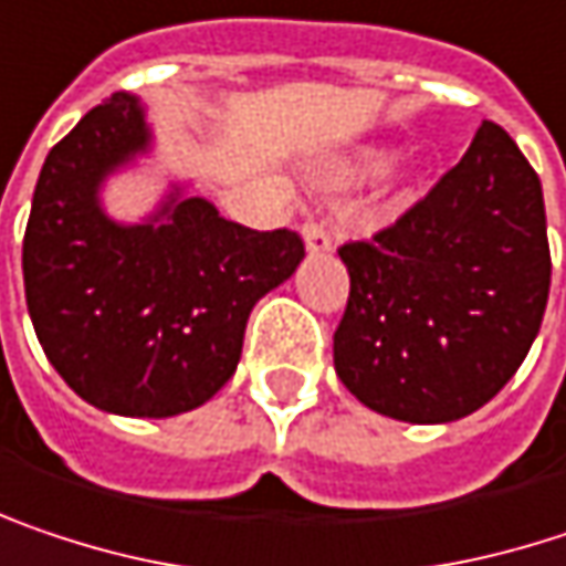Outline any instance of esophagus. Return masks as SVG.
<instances>
[{
	"instance_id": "esophagus-1",
	"label": "esophagus",
	"mask_w": 566,
	"mask_h": 566,
	"mask_svg": "<svg viewBox=\"0 0 566 566\" xmlns=\"http://www.w3.org/2000/svg\"><path fill=\"white\" fill-rule=\"evenodd\" d=\"M304 242H307V252H311V255H317V252H331V249H334L331 232H327L324 223H317V220L304 223Z\"/></svg>"
}]
</instances>
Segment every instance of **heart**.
Segmentation results:
<instances>
[{
  "label": "heart",
  "instance_id": "obj_1",
  "mask_svg": "<svg viewBox=\"0 0 566 566\" xmlns=\"http://www.w3.org/2000/svg\"><path fill=\"white\" fill-rule=\"evenodd\" d=\"M386 168V158L382 155H366V158H359L356 165H349V168H343V171H334L331 180L334 184H349V180H363L369 178V175H379ZM405 200V193H398L395 197V203H401Z\"/></svg>",
  "mask_w": 566,
  "mask_h": 566
}]
</instances>
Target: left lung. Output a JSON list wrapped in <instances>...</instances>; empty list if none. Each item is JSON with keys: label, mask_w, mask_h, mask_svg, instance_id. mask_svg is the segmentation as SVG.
I'll list each match as a JSON object with an SVG mask.
<instances>
[{"label": "left lung", "mask_w": 566, "mask_h": 566, "mask_svg": "<svg viewBox=\"0 0 566 566\" xmlns=\"http://www.w3.org/2000/svg\"><path fill=\"white\" fill-rule=\"evenodd\" d=\"M336 252L349 272L336 376L395 421L473 415L541 331L551 287L541 180L495 123L391 227Z\"/></svg>", "instance_id": "left-lung-1"}]
</instances>
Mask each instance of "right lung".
<instances>
[{
	"mask_svg": "<svg viewBox=\"0 0 566 566\" xmlns=\"http://www.w3.org/2000/svg\"><path fill=\"white\" fill-rule=\"evenodd\" d=\"M145 148L142 106L116 93L48 151L22 272L38 343L83 401L171 418L230 382L249 311L291 279L304 239L239 227L203 197H171L138 227L113 223L96 187Z\"/></svg>",
	"mask_w": 566,
	"mask_h": 566,
	"instance_id": "1",
	"label": "right lung"
}]
</instances>
